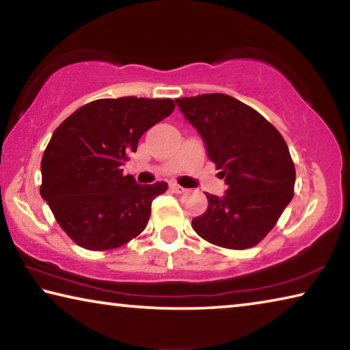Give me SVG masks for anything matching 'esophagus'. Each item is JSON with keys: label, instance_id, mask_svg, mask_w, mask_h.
<instances>
[{"label": "esophagus", "instance_id": "1", "mask_svg": "<svg viewBox=\"0 0 350 350\" xmlns=\"http://www.w3.org/2000/svg\"><path fill=\"white\" fill-rule=\"evenodd\" d=\"M170 188H171V191L176 193V194H182V193H185V191H187L185 188L180 187V185H177V183H171Z\"/></svg>", "mask_w": 350, "mask_h": 350}]
</instances>
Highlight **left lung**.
<instances>
[{"label":"left lung","mask_w":350,"mask_h":350,"mask_svg":"<svg viewBox=\"0 0 350 350\" xmlns=\"http://www.w3.org/2000/svg\"><path fill=\"white\" fill-rule=\"evenodd\" d=\"M176 103L228 185L224 198L205 194L208 208L193 219L194 232L230 250L258 245L293 198L296 171L286 140L256 109L225 94Z\"/></svg>","instance_id":"8db88e82"}]
</instances>
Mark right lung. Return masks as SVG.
<instances>
[{
	"label": "right lung",
	"mask_w": 350,
	"mask_h": 350,
	"mask_svg": "<svg viewBox=\"0 0 350 350\" xmlns=\"http://www.w3.org/2000/svg\"><path fill=\"white\" fill-rule=\"evenodd\" d=\"M171 98H100L58 126L41 159L40 194L77 245L105 252L144 232L165 182L139 185L122 165L139 139L174 111Z\"/></svg>",
	"instance_id": "add662e5"
}]
</instances>
